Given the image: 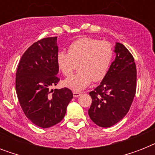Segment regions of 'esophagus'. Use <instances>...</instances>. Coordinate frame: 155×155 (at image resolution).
<instances>
[{"label": "esophagus", "mask_w": 155, "mask_h": 155, "mask_svg": "<svg viewBox=\"0 0 155 155\" xmlns=\"http://www.w3.org/2000/svg\"><path fill=\"white\" fill-rule=\"evenodd\" d=\"M80 95H81V92H73V97H80Z\"/></svg>", "instance_id": "34e87169"}]
</instances>
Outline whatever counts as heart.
<instances>
[{"mask_svg": "<svg viewBox=\"0 0 155 155\" xmlns=\"http://www.w3.org/2000/svg\"><path fill=\"white\" fill-rule=\"evenodd\" d=\"M113 58V48L108 41L90 37L75 40L68 47V53L58 52L57 64L66 77H69L78 66L79 72L66 80L63 84L75 91L84 89L93 82L105 77Z\"/></svg>", "mask_w": 155, "mask_h": 155, "instance_id": "b5f03b06", "label": "heart"}]
</instances>
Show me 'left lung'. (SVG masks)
I'll return each instance as SVG.
<instances>
[{
    "label": "left lung",
    "mask_w": 155,
    "mask_h": 155,
    "mask_svg": "<svg viewBox=\"0 0 155 155\" xmlns=\"http://www.w3.org/2000/svg\"><path fill=\"white\" fill-rule=\"evenodd\" d=\"M116 58L101 84L89 92L92 99L88 115L101 127L120 121L130 110L137 87V69L132 54L117 42Z\"/></svg>",
    "instance_id": "left-lung-1"
}]
</instances>
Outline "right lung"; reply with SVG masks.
<instances>
[{
	"label": "right lung",
	"instance_id": "1",
	"mask_svg": "<svg viewBox=\"0 0 155 155\" xmlns=\"http://www.w3.org/2000/svg\"><path fill=\"white\" fill-rule=\"evenodd\" d=\"M57 37L45 38L23 54L16 72V92L26 117L41 128H49L63 120L72 99L69 88L52 89L57 76Z\"/></svg>",
	"mask_w": 155,
	"mask_h": 155
}]
</instances>
